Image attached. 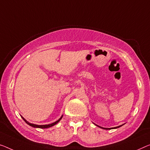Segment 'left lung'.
<instances>
[{
	"label": "left lung",
	"mask_w": 150,
	"mask_h": 150,
	"mask_svg": "<svg viewBox=\"0 0 150 150\" xmlns=\"http://www.w3.org/2000/svg\"><path fill=\"white\" fill-rule=\"evenodd\" d=\"M96 125V126H98V127H100V128H101V129H117V128H119L120 127H121V126H122V125H120V126H118V127H112V128H104V127H100V126H98V125Z\"/></svg>",
	"instance_id": "left-lung-1"
}]
</instances>
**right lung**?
<instances>
[{
  "label": "right lung",
  "instance_id": "obj_1",
  "mask_svg": "<svg viewBox=\"0 0 150 150\" xmlns=\"http://www.w3.org/2000/svg\"><path fill=\"white\" fill-rule=\"evenodd\" d=\"M21 118H23L24 121H25L27 124L29 125H30V126H31V127H35V128H40V129H46V128H49V127H52V126H54V125H55L56 124H57L58 122H59L60 121V120H61V118H62V117H61V118H60L59 120H57V121L54 122H53V123H51V124H49V125H35V124L30 123V122H29L28 121H27V120H26L25 119V118H24L23 117H21Z\"/></svg>",
  "mask_w": 150,
  "mask_h": 150
}]
</instances>
